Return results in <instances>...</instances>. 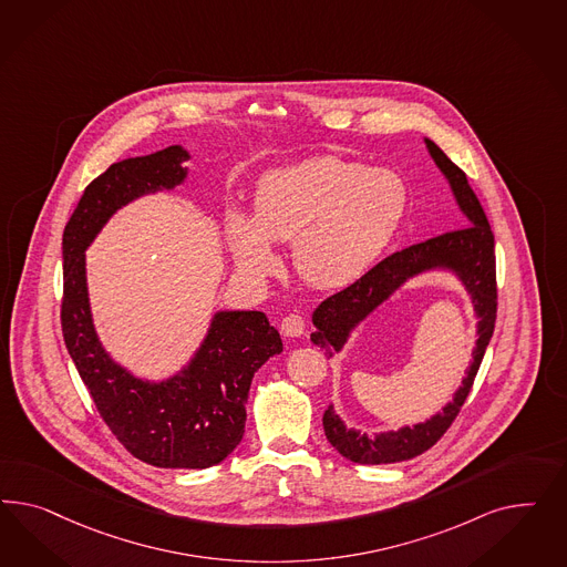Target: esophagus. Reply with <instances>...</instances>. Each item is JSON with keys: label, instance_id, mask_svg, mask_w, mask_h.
I'll return each mask as SVG.
<instances>
[{"label": "esophagus", "instance_id": "obj_1", "mask_svg": "<svg viewBox=\"0 0 567 567\" xmlns=\"http://www.w3.org/2000/svg\"><path fill=\"white\" fill-rule=\"evenodd\" d=\"M303 330H306V320H303V316H299V313H289V316H285L282 322H280L282 337L297 339V337L303 334Z\"/></svg>", "mask_w": 567, "mask_h": 567}]
</instances>
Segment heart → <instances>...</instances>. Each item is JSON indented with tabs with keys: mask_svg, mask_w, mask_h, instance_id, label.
I'll return each mask as SVG.
<instances>
[{
	"mask_svg": "<svg viewBox=\"0 0 567 567\" xmlns=\"http://www.w3.org/2000/svg\"><path fill=\"white\" fill-rule=\"evenodd\" d=\"M405 207L408 189L393 172L316 155L266 174L254 216L228 214L226 239L235 266L247 276L270 275V243L291 240L295 272L311 287L337 289L370 270Z\"/></svg>",
	"mask_w": 567,
	"mask_h": 567,
	"instance_id": "b5f03b06",
	"label": "heart"
}]
</instances>
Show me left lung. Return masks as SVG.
I'll return each mask as SVG.
<instances>
[{
	"label": "left lung",
	"mask_w": 567,
	"mask_h": 567,
	"mask_svg": "<svg viewBox=\"0 0 567 567\" xmlns=\"http://www.w3.org/2000/svg\"><path fill=\"white\" fill-rule=\"evenodd\" d=\"M432 159L445 174L457 206L467 218L464 228L449 230L445 235L405 247L393 256L378 261L372 270H368L349 285L343 291L334 292L324 299L311 316L316 330L311 332V343L324 349L332 358V351H341L349 332L360 324L365 316L386 301L393 292L412 276L422 275L434 268H449L472 297V303L478 316V341L472 353V363L467 370L460 391L446 403L443 412L432 415L426 422L415 424L413 429L382 432L377 436L361 434L358 430L347 429L343 420L334 413L332 405L324 412V432L330 445L334 446L343 457L355 464H396L408 462L415 455H422L434 445L457 413L462 410L465 399L472 391L474 378L478 374L484 351L495 330L497 320V270H495V235L488 226L486 214L482 209L476 193L470 187L465 172L455 166L443 150L426 138Z\"/></svg>",
	"instance_id": "left-lung-1"
}]
</instances>
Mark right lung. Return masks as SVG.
Instances as JSON below:
<instances>
[{"mask_svg": "<svg viewBox=\"0 0 567 567\" xmlns=\"http://www.w3.org/2000/svg\"><path fill=\"white\" fill-rule=\"evenodd\" d=\"M181 145L112 164L86 185L62 237V334L97 412L124 449L155 467L204 470L220 464L245 432L251 378L282 351L261 311H218L189 365L164 382L126 372L103 351L86 292L85 249L110 216L141 195L187 178Z\"/></svg>", "mask_w": 567, "mask_h": 567, "instance_id": "1", "label": "right lung"}]
</instances>
